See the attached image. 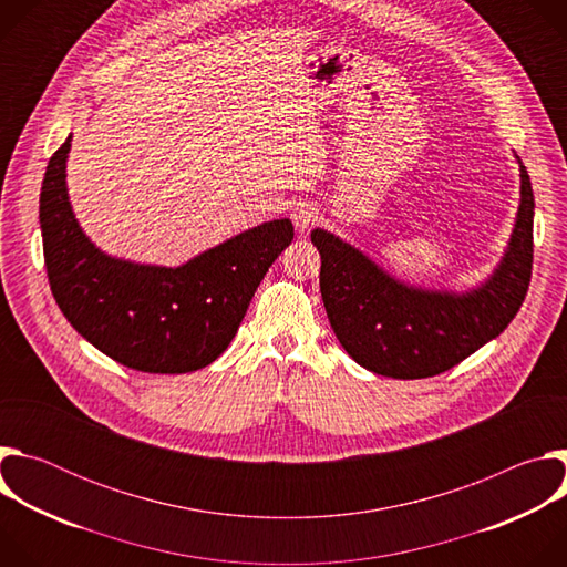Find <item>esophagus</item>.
I'll return each mask as SVG.
<instances>
[{
  "label": "esophagus",
  "instance_id": "1",
  "mask_svg": "<svg viewBox=\"0 0 567 567\" xmlns=\"http://www.w3.org/2000/svg\"><path fill=\"white\" fill-rule=\"evenodd\" d=\"M291 219L298 230L309 228V224L316 219V208L309 202H296L291 208Z\"/></svg>",
  "mask_w": 567,
  "mask_h": 567
}]
</instances>
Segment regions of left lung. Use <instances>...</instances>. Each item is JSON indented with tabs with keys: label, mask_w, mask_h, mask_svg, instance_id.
Masks as SVG:
<instances>
[{
	"label": "left lung",
	"mask_w": 567,
	"mask_h": 567,
	"mask_svg": "<svg viewBox=\"0 0 567 567\" xmlns=\"http://www.w3.org/2000/svg\"><path fill=\"white\" fill-rule=\"evenodd\" d=\"M311 241L320 254V296L346 352L374 374L435 377L496 339L527 296L534 260L532 182L520 164V206L509 247L489 280L462 293L401 282L326 228H313Z\"/></svg>",
	"instance_id": "1"
}]
</instances>
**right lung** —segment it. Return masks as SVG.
<instances>
[{
  "instance_id": "obj_1",
  "label": "right lung",
  "mask_w": 567,
  "mask_h": 567,
  "mask_svg": "<svg viewBox=\"0 0 567 567\" xmlns=\"http://www.w3.org/2000/svg\"><path fill=\"white\" fill-rule=\"evenodd\" d=\"M71 136L53 152L40 193L44 265L73 330L132 370L184 374L213 363L233 341L249 302L293 226L265 221L182 267L103 254L80 228L66 195Z\"/></svg>"
}]
</instances>
